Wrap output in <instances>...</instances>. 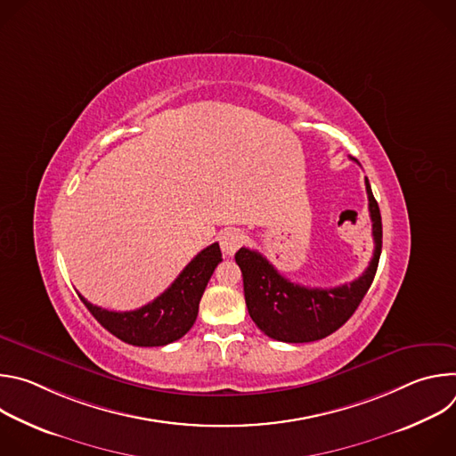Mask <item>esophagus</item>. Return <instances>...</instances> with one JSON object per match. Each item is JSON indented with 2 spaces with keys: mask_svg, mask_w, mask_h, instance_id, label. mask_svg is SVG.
Returning a JSON list of instances; mask_svg holds the SVG:
<instances>
[{
  "mask_svg": "<svg viewBox=\"0 0 456 456\" xmlns=\"http://www.w3.org/2000/svg\"><path fill=\"white\" fill-rule=\"evenodd\" d=\"M245 241V232L241 229H236V227H231V229H225L222 234H220V247L225 254L232 256L240 247L241 243Z\"/></svg>",
  "mask_w": 456,
  "mask_h": 456,
  "instance_id": "esophagus-1",
  "label": "esophagus"
}]
</instances>
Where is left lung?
I'll return each mask as SVG.
<instances>
[{
  "label": "left lung",
  "instance_id": "obj_1",
  "mask_svg": "<svg viewBox=\"0 0 456 456\" xmlns=\"http://www.w3.org/2000/svg\"><path fill=\"white\" fill-rule=\"evenodd\" d=\"M366 192L375 248L368 269L352 283L334 289L303 287L281 276L259 252L245 247L236 252L248 315L265 336L283 343L319 341L341 329L357 310L375 278L382 248L380 211L368 178Z\"/></svg>",
  "mask_w": 456,
  "mask_h": 456
}]
</instances>
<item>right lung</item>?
I'll list each match as a JSON object with an SVG mask.
<instances>
[{"mask_svg": "<svg viewBox=\"0 0 456 456\" xmlns=\"http://www.w3.org/2000/svg\"><path fill=\"white\" fill-rule=\"evenodd\" d=\"M220 262V245L206 247L191 259L167 290L137 310L113 312L92 305L81 294L79 297L102 327L120 341L134 346H164L191 330L208 281Z\"/></svg>", "mask_w": 456, "mask_h": 456, "instance_id": "right-lung-1", "label": "right lung"}]
</instances>
